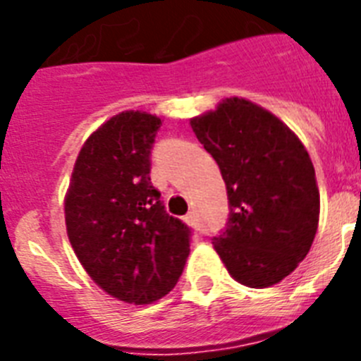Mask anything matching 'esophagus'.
I'll list each match as a JSON object with an SVG mask.
<instances>
[{
    "label": "esophagus",
    "instance_id": "34e87169",
    "mask_svg": "<svg viewBox=\"0 0 361 361\" xmlns=\"http://www.w3.org/2000/svg\"><path fill=\"white\" fill-rule=\"evenodd\" d=\"M184 220H186L190 226H195V213H188V215L184 216Z\"/></svg>",
    "mask_w": 361,
    "mask_h": 361
}]
</instances>
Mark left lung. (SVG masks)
<instances>
[{
  "instance_id": "1",
  "label": "left lung",
  "mask_w": 361,
  "mask_h": 361,
  "mask_svg": "<svg viewBox=\"0 0 361 361\" xmlns=\"http://www.w3.org/2000/svg\"><path fill=\"white\" fill-rule=\"evenodd\" d=\"M228 190V222L213 237L229 275L269 288L291 275L311 250L320 215L307 149L273 114L245 99H226L191 119Z\"/></svg>"
}]
</instances>
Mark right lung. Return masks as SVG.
I'll use <instances>...</instances> for the list:
<instances>
[{"label":"right lung","instance_id":"1","mask_svg":"<svg viewBox=\"0 0 361 361\" xmlns=\"http://www.w3.org/2000/svg\"><path fill=\"white\" fill-rule=\"evenodd\" d=\"M161 126L133 110L106 121L79 152L65 200L81 266L108 295L135 305L168 295L190 255L191 228L166 213L149 178Z\"/></svg>","mask_w":361,"mask_h":361}]
</instances>
